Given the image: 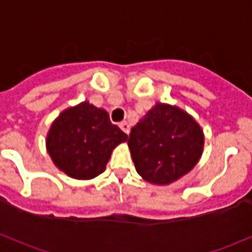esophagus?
Returning a JSON list of instances; mask_svg holds the SVG:
<instances>
[{
  "label": "esophagus",
  "instance_id": "34e87169",
  "mask_svg": "<svg viewBox=\"0 0 252 252\" xmlns=\"http://www.w3.org/2000/svg\"><path fill=\"white\" fill-rule=\"evenodd\" d=\"M120 128L123 129V131L126 132V135H129V131H131V128H129V124H128L126 121H121Z\"/></svg>",
  "mask_w": 252,
  "mask_h": 252
}]
</instances>
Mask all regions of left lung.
<instances>
[{
	"mask_svg": "<svg viewBox=\"0 0 252 252\" xmlns=\"http://www.w3.org/2000/svg\"><path fill=\"white\" fill-rule=\"evenodd\" d=\"M128 147L143 180L153 185H170L200 160L204 132L188 112L157 102L132 128Z\"/></svg>",
	"mask_w": 252,
	"mask_h": 252,
	"instance_id": "1",
	"label": "left lung"
}]
</instances>
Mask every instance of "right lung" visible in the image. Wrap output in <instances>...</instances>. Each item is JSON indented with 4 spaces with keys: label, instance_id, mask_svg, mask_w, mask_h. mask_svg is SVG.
I'll return each instance as SVG.
<instances>
[{
    "label": "right lung",
    "instance_id": "obj_1",
    "mask_svg": "<svg viewBox=\"0 0 252 252\" xmlns=\"http://www.w3.org/2000/svg\"><path fill=\"white\" fill-rule=\"evenodd\" d=\"M128 135L110 123L108 112L89 101L67 108L47 133V153L58 169L75 180L104 173L112 151Z\"/></svg>",
    "mask_w": 252,
    "mask_h": 252
}]
</instances>
